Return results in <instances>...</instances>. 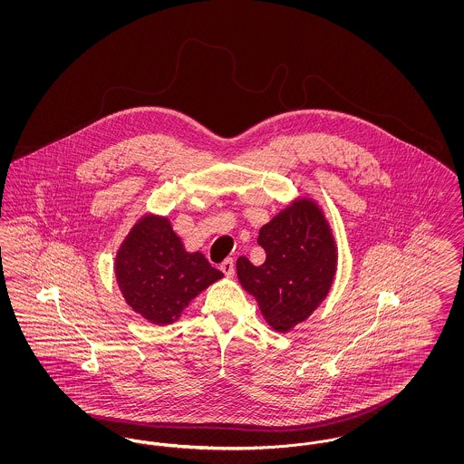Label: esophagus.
<instances>
[{"mask_svg":"<svg viewBox=\"0 0 464 464\" xmlns=\"http://www.w3.org/2000/svg\"><path fill=\"white\" fill-rule=\"evenodd\" d=\"M221 271L226 276H233V275H235V263H233L231 257H227V259L222 261Z\"/></svg>","mask_w":464,"mask_h":464,"instance_id":"esophagus-1","label":"esophagus"}]
</instances>
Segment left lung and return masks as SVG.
<instances>
[{"mask_svg": "<svg viewBox=\"0 0 464 464\" xmlns=\"http://www.w3.org/2000/svg\"><path fill=\"white\" fill-rule=\"evenodd\" d=\"M257 243L265 248V263L238 257V280L256 297L267 325L288 332L331 290L337 246L329 222L313 199H295L261 227Z\"/></svg>", "mask_w": 464, "mask_h": 464, "instance_id": "8db88e82", "label": "left lung"}]
</instances>
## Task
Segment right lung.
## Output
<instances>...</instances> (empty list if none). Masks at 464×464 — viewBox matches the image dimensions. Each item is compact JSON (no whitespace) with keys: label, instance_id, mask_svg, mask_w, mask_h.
<instances>
[{"label":"right lung","instance_id":"obj_1","mask_svg":"<svg viewBox=\"0 0 464 464\" xmlns=\"http://www.w3.org/2000/svg\"><path fill=\"white\" fill-rule=\"evenodd\" d=\"M116 282L127 304L156 325L176 322L201 290L222 278L203 254H189L167 218L144 216L121 243Z\"/></svg>","mask_w":464,"mask_h":464}]
</instances>
